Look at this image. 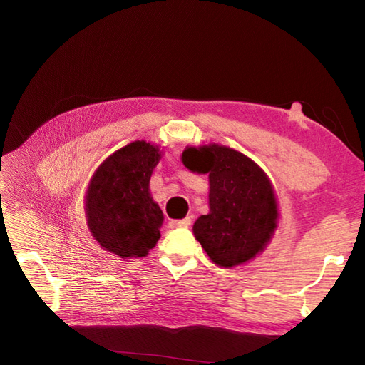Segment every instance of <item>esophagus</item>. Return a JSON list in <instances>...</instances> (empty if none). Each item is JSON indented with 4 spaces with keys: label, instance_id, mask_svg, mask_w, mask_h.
Returning a JSON list of instances; mask_svg holds the SVG:
<instances>
[{
    "label": "esophagus",
    "instance_id": "1",
    "mask_svg": "<svg viewBox=\"0 0 365 365\" xmlns=\"http://www.w3.org/2000/svg\"><path fill=\"white\" fill-rule=\"evenodd\" d=\"M191 224V218L188 216V218L185 220H170L169 221V227L170 229H175V227H188Z\"/></svg>",
    "mask_w": 365,
    "mask_h": 365
}]
</instances>
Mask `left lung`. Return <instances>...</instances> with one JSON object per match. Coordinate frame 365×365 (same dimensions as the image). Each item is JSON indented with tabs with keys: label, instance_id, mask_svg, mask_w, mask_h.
I'll use <instances>...</instances> for the list:
<instances>
[{
	"label": "left lung",
	"instance_id": "1",
	"mask_svg": "<svg viewBox=\"0 0 365 365\" xmlns=\"http://www.w3.org/2000/svg\"><path fill=\"white\" fill-rule=\"evenodd\" d=\"M182 161L192 173L208 174L210 213L192 232L213 263L242 265L265 250L277 227V200L268 175L242 152L210 144L188 147Z\"/></svg>",
	"mask_w": 365,
	"mask_h": 365
}]
</instances>
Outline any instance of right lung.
I'll return each mask as SVG.
<instances>
[{
  "mask_svg": "<svg viewBox=\"0 0 365 365\" xmlns=\"http://www.w3.org/2000/svg\"><path fill=\"white\" fill-rule=\"evenodd\" d=\"M158 145L130 143L110 155L86 192L88 227L103 250L122 259L145 257L161 237L163 212L149 190Z\"/></svg>",
  "mask_w": 365,
  "mask_h": 365,
  "instance_id": "add662e5",
  "label": "right lung"
}]
</instances>
